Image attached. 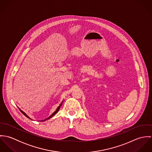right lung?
<instances>
[{"instance_id":"right-lung-1","label":"right lung","mask_w":152,"mask_h":152,"mask_svg":"<svg viewBox=\"0 0 152 152\" xmlns=\"http://www.w3.org/2000/svg\"><path fill=\"white\" fill-rule=\"evenodd\" d=\"M60 106H61V105H60V106H59V107H58L57 108V109H56V111H55V112H54V113H53V114H52V115H51V116H50V117H48V118H47V119H44V120H43V121H45V120H47V119H48L51 118V117H53V116H54V115H55L56 113H57V112H58V110H59V109H60ZM20 111L22 112V113H23V114L24 115H25V116H26L27 118H28L30 119V118H29V117H28V116H27V115H26V113H25L24 112H23V111H22L21 110H20Z\"/></svg>"}]
</instances>
